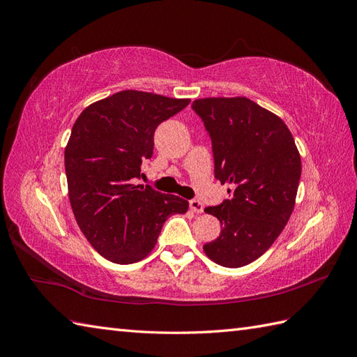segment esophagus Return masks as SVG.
Here are the masks:
<instances>
[{
  "instance_id": "esophagus-1",
  "label": "esophagus",
  "mask_w": 357,
  "mask_h": 357,
  "mask_svg": "<svg viewBox=\"0 0 357 357\" xmlns=\"http://www.w3.org/2000/svg\"><path fill=\"white\" fill-rule=\"evenodd\" d=\"M189 207H190V210H192L193 213H197V214H199V213L204 211V205H202V202H199L198 199H190V201H189Z\"/></svg>"
}]
</instances>
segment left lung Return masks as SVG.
Masks as SVG:
<instances>
[{
	"mask_svg": "<svg viewBox=\"0 0 357 357\" xmlns=\"http://www.w3.org/2000/svg\"><path fill=\"white\" fill-rule=\"evenodd\" d=\"M192 109L211 137L215 178L231 186V199L205 208L222 231L204 252L218 265L240 268L261 257L284 229L301 155L282 119L245 96L201 98Z\"/></svg>",
	"mask_w": 357,
	"mask_h": 357,
	"instance_id": "8db88e82",
	"label": "left lung"
}]
</instances>
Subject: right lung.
Instances as JSON below:
<instances>
[{"mask_svg":"<svg viewBox=\"0 0 357 357\" xmlns=\"http://www.w3.org/2000/svg\"><path fill=\"white\" fill-rule=\"evenodd\" d=\"M189 102L128 89L86 107L74 122L66 147L68 198L86 240L107 261H142L168 215L188 211L186 199L137 178L142 162L153 155L158 125Z\"/></svg>","mask_w":357,"mask_h":357,"instance_id":"add662e5","label":"right lung"}]
</instances>
